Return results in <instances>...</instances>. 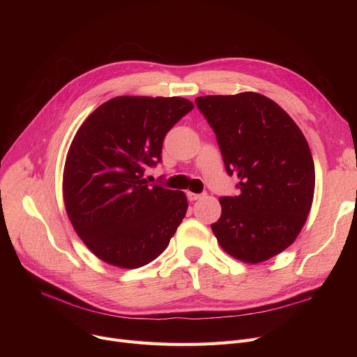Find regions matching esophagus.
<instances>
[{
    "label": "esophagus",
    "instance_id": "34e87169",
    "mask_svg": "<svg viewBox=\"0 0 357 357\" xmlns=\"http://www.w3.org/2000/svg\"><path fill=\"white\" fill-rule=\"evenodd\" d=\"M186 197H188L190 201H197V199H199L202 195H201V194H195V192H186Z\"/></svg>",
    "mask_w": 357,
    "mask_h": 357
}]
</instances>
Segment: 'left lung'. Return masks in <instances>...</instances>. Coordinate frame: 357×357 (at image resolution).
I'll list each match as a JSON object with an SVG mask.
<instances>
[{"label":"left lung","instance_id":"8db88e82","mask_svg":"<svg viewBox=\"0 0 357 357\" xmlns=\"http://www.w3.org/2000/svg\"><path fill=\"white\" fill-rule=\"evenodd\" d=\"M197 107L214 130L236 197H221V217L211 224L230 256L260 264L289 248L304 227L314 198L310 146L295 121L257 92L207 96Z\"/></svg>","mask_w":357,"mask_h":357}]
</instances>
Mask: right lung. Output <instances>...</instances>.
<instances>
[{
	"mask_svg": "<svg viewBox=\"0 0 357 357\" xmlns=\"http://www.w3.org/2000/svg\"><path fill=\"white\" fill-rule=\"evenodd\" d=\"M194 104L181 97H116L75 135L63 169L68 217L86 248L109 265L136 269L169 245L188 210L182 191L149 186L166 133Z\"/></svg>",
	"mask_w": 357,
	"mask_h": 357,
	"instance_id": "obj_1",
	"label": "right lung"
}]
</instances>
